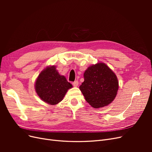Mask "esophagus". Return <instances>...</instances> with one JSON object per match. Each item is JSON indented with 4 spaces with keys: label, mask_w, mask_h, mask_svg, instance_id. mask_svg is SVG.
I'll use <instances>...</instances> for the list:
<instances>
[{
    "label": "esophagus",
    "mask_w": 152,
    "mask_h": 152,
    "mask_svg": "<svg viewBox=\"0 0 152 152\" xmlns=\"http://www.w3.org/2000/svg\"><path fill=\"white\" fill-rule=\"evenodd\" d=\"M72 84H73V86H74V87H77L78 85H79V82H78V81L73 82V83H72Z\"/></svg>",
    "instance_id": "obj_1"
}]
</instances>
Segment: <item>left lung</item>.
Here are the masks:
<instances>
[{"label":"left lung","instance_id":"obj_1","mask_svg":"<svg viewBox=\"0 0 152 152\" xmlns=\"http://www.w3.org/2000/svg\"><path fill=\"white\" fill-rule=\"evenodd\" d=\"M84 78V81L79 89L86 102L93 108L104 107L115 98L118 89L117 77L104 63L87 68Z\"/></svg>","mask_w":152,"mask_h":152}]
</instances>
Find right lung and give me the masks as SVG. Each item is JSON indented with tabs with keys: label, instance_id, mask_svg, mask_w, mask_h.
Here are the masks:
<instances>
[{
	"label": "right lung",
	"instance_id": "1",
	"mask_svg": "<svg viewBox=\"0 0 152 152\" xmlns=\"http://www.w3.org/2000/svg\"><path fill=\"white\" fill-rule=\"evenodd\" d=\"M72 87L65 76L59 74L54 65L44 69L35 84L36 93L40 98L51 105L61 102L68 90Z\"/></svg>",
	"mask_w": 152,
	"mask_h": 152
}]
</instances>
